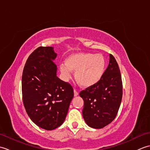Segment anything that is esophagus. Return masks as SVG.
Returning a JSON list of instances; mask_svg holds the SVG:
<instances>
[{
    "instance_id": "obj_1",
    "label": "esophagus",
    "mask_w": 150,
    "mask_h": 150,
    "mask_svg": "<svg viewBox=\"0 0 150 150\" xmlns=\"http://www.w3.org/2000/svg\"><path fill=\"white\" fill-rule=\"evenodd\" d=\"M78 95H79V92L76 90H74V96L76 97V96H77Z\"/></svg>"
}]
</instances>
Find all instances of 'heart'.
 Instances as JSON below:
<instances>
[{
  "mask_svg": "<svg viewBox=\"0 0 150 150\" xmlns=\"http://www.w3.org/2000/svg\"><path fill=\"white\" fill-rule=\"evenodd\" d=\"M106 67V60L100 54L91 53H75L68 56L65 64L60 66V72L64 80L75 71V79L77 83L84 88L96 84L103 77Z\"/></svg>",
  "mask_w": 150,
  "mask_h": 150,
  "instance_id": "obj_1",
  "label": "heart"
}]
</instances>
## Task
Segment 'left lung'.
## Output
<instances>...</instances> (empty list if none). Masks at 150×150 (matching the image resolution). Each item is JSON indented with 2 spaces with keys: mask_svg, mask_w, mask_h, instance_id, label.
<instances>
[{
  "mask_svg": "<svg viewBox=\"0 0 150 150\" xmlns=\"http://www.w3.org/2000/svg\"><path fill=\"white\" fill-rule=\"evenodd\" d=\"M79 95L84 100L82 115L89 126L100 129L115 119L122 100V82L119 66L111 54L100 80Z\"/></svg>",
  "mask_w": 150,
  "mask_h": 150,
  "instance_id": "1",
  "label": "left lung"
}]
</instances>
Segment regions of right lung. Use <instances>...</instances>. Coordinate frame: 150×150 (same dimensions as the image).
<instances>
[{
  "instance_id": "right-lung-1",
  "label": "right lung",
  "mask_w": 150,
  "mask_h": 150,
  "mask_svg": "<svg viewBox=\"0 0 150 150\" xmlns=\"http://www.w3.org/2000/svg\"><path fill=\"white\" fill-rule=\"evenodd\" d=\"M53 47L40 46L28 57L22 72L23 103L31 120L53 130L64 121L74 95L72 86L57 76Z\"/></svg>"
}]
</instances>
